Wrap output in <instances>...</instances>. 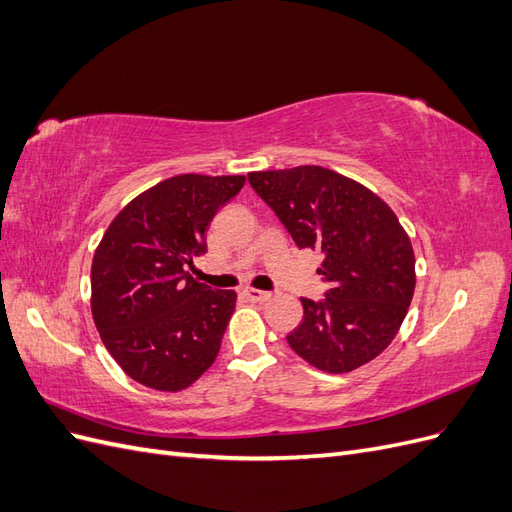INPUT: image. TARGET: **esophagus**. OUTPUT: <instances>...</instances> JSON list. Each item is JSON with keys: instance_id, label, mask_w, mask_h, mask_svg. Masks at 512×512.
<instances>
[{"instance_id": "esophagus-1", "label": "esophagus", "mask_w": 512, "mask_h": 512, "mask_svg": "<svg viewBox=\"0 0 512 512\" xmlns=\"http://www.w3.org/2000/svg\"><path fill=\"white\" fill-rule=\"evenodd\" d=\"M243 294L247 299H250L252 303H265V301H269L273 294L271 292H267V290H258V288H245L243 290Z\"/></svg>"}]
</instances>
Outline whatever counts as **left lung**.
<instances>
[{
    "instance_id": "1",
    "label": "left lung",
    "mask_w": 512,
    "mask_h": 512,
    "mask_svg": "<svg viewBox=\"0 0 512 512\" xmlns=\"http://www.w3.org/2000/svg\"><path fill=\"white\" fill-rule=\"evenodd\" d=\"M301 250L324 254L322 301L301 299L303 322L288 335L301 359L348 374L389 346L414 294V250L393 209L365 185L324 166L247 175Z\"/></svg>"
}]
</instances>
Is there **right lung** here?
<instances>
[{
	"label": "right lung",
	"mask_w": 512,
	"mask_h": 512,
	"mask_svg": "<svg viewBox=\"0 0 512 512\" xmlns=\"http://www.w3.org/2000/svg\"><path fill=\"white\" fill-rule=\"evenodd\" d=\"M245 175H177L132 198L91 262V314L106 350L138 384L188 389L213 365L235 290H211L185 269Z\"/></svg>",
	"instance_id": "obj_1"
}]
</instances>
